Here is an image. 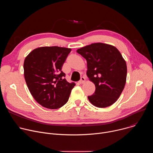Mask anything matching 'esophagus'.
Instances as JSON below:
<instances>
[{"label":"esophagus","instance_id":"obj_1","mask_svg":"<svg viewBox=\"0 0 153 153\" xmlns=\"http://www.w3.org/2000/svg\"><path fill=\"white\" fill-rule=\"evenodd\" d=\"M85 78L84 77H81L80 80L79 81V83H80V84L83 83L85 82Z\"/></svg>","mask_w":153,"mask_h":153}]
</instances>
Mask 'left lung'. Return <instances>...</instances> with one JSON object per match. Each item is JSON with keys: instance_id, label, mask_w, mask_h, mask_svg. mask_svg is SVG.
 Returning a JSON list of instances; mask_svg holds the SVG:
<instances>
[{"instance_id": "obj_1", "label": "left lung", "mask_w": 153, "mask_h": 153, "mask_svg": "<svg viewBox=\"0 0 153 153\" xmlns=\"http://www.w3.org/2000/svg\"><path fill=\"white\" fill-rule=\"evenodd\" d=\"M87 62L86 75L96 86L93 94L88 96L95 106L105 108L119 99L125 87L126 62L114 47L103 43H92L77 50Z\"/></svg>"}]
</instances>
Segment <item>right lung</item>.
Returning <instances> with one entry per match:
<instances>
[{
  "label": "right lung",
  "mask_w": 153,
  "mask_h": 153,
  "mask_svg": "<svg viewBox=\"0 0 153 153\" xmlns=\"http://www.w3.org/2000/svg\"><path fill=\"white\" fill-rule=\"evenodd\" d=\"M71 50L59 47L33 50L24 63V77L34 99L42 106L57 109L66 103L74 83L65 79L63 64Z\"/></svg>",
  "instance_id": "1"
}]
</instances>
